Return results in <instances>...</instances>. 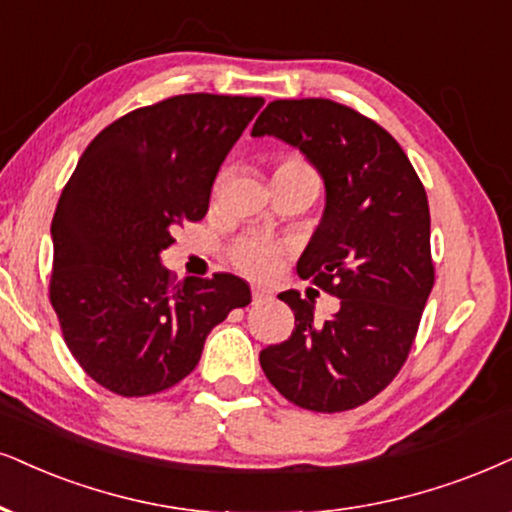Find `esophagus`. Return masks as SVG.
<instances>
[{"label":"esophagus","instance_id":"esophagus-1","mask_svg":"<svg viewBox=\"0 0 512 512\" xmlns=\"http://www.w3.org/2000/svg\"><path fill=\"white\" fill-rule=\"evenodd\" d=\"M269 290L267 288H260V286H252V302H264V300H269Z\"/></svg>","mask_w":512,"mask_h":512}]
</instances>
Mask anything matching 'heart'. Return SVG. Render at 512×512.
Segmentation results:
<instances>
[{
    "label": "heart",
    "instance_id": "1",
    "mask_svg": "<svg viewBox=\"0 0 512 512\" xmlns=\"http://www.w3.org/2000/svg\"><path fill=\"white\" fill-rule=\"evenodd\" d=\"M281 170L307 172V174H312V177H316L312 167H309L300 158L281 160V163L276 165V172H281ZM231 257H234L236 267L243 269L245 274L269 276L276 267L278 248H276V245L267 243V241H262V238H243L241 243H236V248H234V252H231Z\"/></svg>",
    "mask_w": 512,
    "mask_h": 512
}]
</instances>
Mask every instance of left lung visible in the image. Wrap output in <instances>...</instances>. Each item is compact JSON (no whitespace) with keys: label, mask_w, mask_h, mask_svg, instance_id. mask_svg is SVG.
<instances>
[{"label":"left lung","mask_w":512,"mask_h":512,"mask_svg":"<svg viewBox=\"0 0 512 512\" xmlns=\"http://www.w3.org/2000/svg\"><path fill=\"white\" fill-rule=\"evenodd\" d=\"M267 134L300 148L326 184L297 274L338 297L340 309L319 321L314 300L278 295L295 331L262 349V371L302 409H357L404 366L435 286L428 196L392 134L342 103L271 101L252 125V137Z\"/></svg>","instance_id":"obj_1"}]
</instances>
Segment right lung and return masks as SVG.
Segmentation results:
<instances>
[{"instance_id": "right-lung-1", "label": "right lung", "mask_w": 512, "mask_h": 512, "mask_svg": "<svg viewBox=\"0 0 512 512\" xmlns=\"http://www.w3.org/2000/svg\"><path fill=\"white\" fill-rule=\"evenodd\" d=\"M262 96L181 94L122 115L82 153L58 198L51 307L89 378L120 397L184 380L205 338L250 304L234 274L174 283L160 252L200 222L226 153Z\"/></svg>"}]
</instances>
